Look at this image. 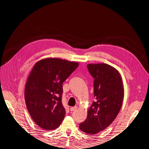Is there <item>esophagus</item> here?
<instances>
[{"instance_id": "obj_1", "label": "esophagus", "mask_w": 149, "mask_h": 149, "mask_svg": "<svg viewBox=\"0 0 149 149\" xmlns=\"http://www.w3.org/2000/svg\"><path fill=\"white\" fill-rule=\"evenodd\" d=\"M76 109H77V107H76V106L70 107V111H75Z\"/></svg>"}]
</instances>
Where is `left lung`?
<instances>
[{"mask_svg":"<svg viewBox=\"0 0 149 149\" xmlns=\"http://www.w3.org/2000/svg\"><path fill=\"white\" fill-rule=\"evenodd\" d=\"M94 78L95 97L88 110L87 118L79 124V129L89 134L104 130L114 120L123 105L124 89L119 71L106 63L87 65Z\"/></svg>","mask_w":149,"mask_h":149,"instance_id":"left-lung-1","label":"left lung"}]
</instances>
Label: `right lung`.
<instances>
[{
	"mask_svg": "<svg viewBox=\"0 0 149 149\" xmlns=\"http://www.w3.org/2000/svg\"><path fill=\"white\" fill-rule=\"evenodd\" d=\"M79 63L47 58L36 63L26 79L24 96L33 121L45 130L60 126L65 116L61 102L62 84Z\"/></svg>",
	"mask_w": 149,
	"mask_h": 149,
	"instance_id": "add662e5",
	"label": "right lung"
}]
</instances>
